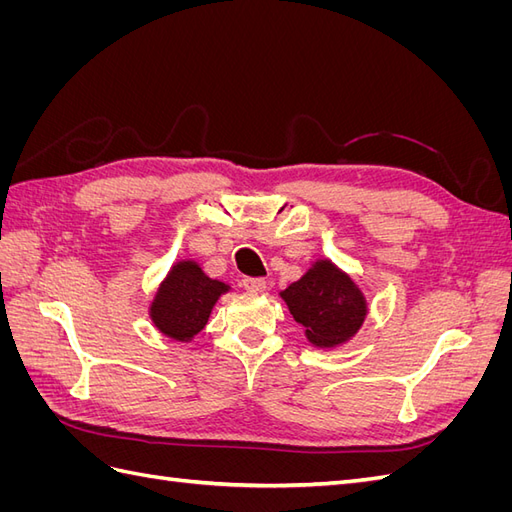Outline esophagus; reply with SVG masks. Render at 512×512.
<instances>
[{"instance_id":"obj_1","label":"esophagus","mask_w":512,"mask_h":512,"mask_svg":"<svg viewBox=\"0 0 512 512\" xmlns=\"http://www.w3.org/2000/svg\"><path fill=\"white\" fill-rule=\"evenodd\" d=\"M241 286L247 290V292H252V294H258V292H262L267 288V282L262 280V277H243V282H241Z\"/></svg>"}]
</instances>
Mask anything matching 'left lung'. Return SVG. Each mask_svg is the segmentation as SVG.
Masks as SVG:
<instances>
[{"mask_svg": "<svg viewBox=\"0 0 512 512\" xmlns=\"http://www.w3.org/2000/svg\"><path fill=\"white\" fill-rule=\"evenodd\" d=\"M292 318L305 329L309 344L335 348L361 329L367 301L352 277L329 258L316 260L301 280L280 292Z\"/></svg>", "mask_w": 512, "mask_h": 512, "instance_id": "left-lung-1", "label": "left lung"}]
</instances>
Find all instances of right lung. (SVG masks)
<instances>
[{
	"instance_id": "add662e5",
	"label": "right lung",
	"mask_w": 512,
	"mask_h": 512,
	"mask_svg": "<svg viewBox=\"0 0 512 512\" xmlns=\"http://www.w3.org/2000/svg\"><path fill=\"white\" fill-rule=\"evenodd\" d=\"M228 290V284L205 275L198 262L179 260L153 297L149 316L166 337L190 342L205 329L213 305Z\"/></svg>"
}]
</instances>
